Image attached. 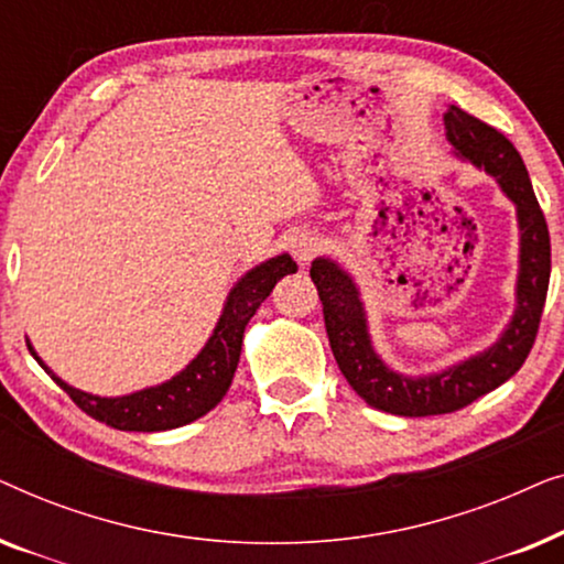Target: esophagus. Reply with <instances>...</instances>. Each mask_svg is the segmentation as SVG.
Listing matches in <instances>:
<instances>
[{"instance_id": "1", "label": "esophagus", "mask_w": 564, "mask_h": 564, "mask_svg": "<svg viewBox=\"0 0 564 564\" xmlns=\"http://www.w3.org/2000/svg\"><path fill=\"white\" fill-rule=\"evenodd\" d=\"M321 246L323 238L318 234H313V230H305V234H300L295 241H292V253H295L300 264H307V261L321 251Z\"/></svg>"}]
</instances>
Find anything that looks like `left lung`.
Here are the masks:
<instances>
[{
  "label": "left lung",
  "instance_id": "8db88e82",
  "mask_svg": "<svg viewBox=\"0 0 564 564\" xmlns=\"http://www.w3.org/2000/svg\"><path fill=\"white\" fill-rule=\"evenodd\" d=\"M444 126L454 153L496 176L500 189L516 205L521 236L516 311L498 341L438 375H398L375 354L365 305L351 276L330 259H315L311 267V280L323 303L330 351L346 382L377 411L411 419L459 411L519 372L534 346L552 269L550 230L513 143L500 130L457 105L446 110Z\"/></svg>",
  "mask_w": 564,
  "mask_h": 564
}]
</instances>
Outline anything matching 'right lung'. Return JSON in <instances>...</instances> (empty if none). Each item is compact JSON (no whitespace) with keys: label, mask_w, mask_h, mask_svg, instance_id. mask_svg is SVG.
Here are the masks:
<instances>
[{"label":"right lung","mask_w":564,"mask_h":564,"mask_svg":"<svg viewBox=\"0 0 564 564\" xmlns=\"http://www.w3.org/2000/svg\"><path fill=\"white\" fill-rule=\"evenodd\" d=\"M292 272H297V264L288 253L269 259L264 264L253 267L251 272H246L236 282V288L230 290L218 326L207 338L205 349L180 375L172 377L169 382L156 384V388L130 392V395L122 398L89 395V392L76 390L53 375L30 341L28 349L37 359V365L53 377V382L84 413L107 423V426L120 431H169L187 426V423L203 419L207 411H213L226 395L230 382H234L238 357H241L246 326H249L257 307L269 297V292L274 290V284Z\"/></svg>","instance_id":"1"}]
</instances>
